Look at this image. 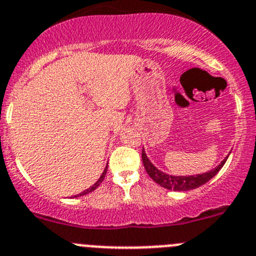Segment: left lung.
Returning <instances> with one entry per match:
<instances>
[{
	"instance_id": "obj_1",
	"label": "left lung",
	"mask_w": 256,
	"mask_h": 256,
	"mask_svg": "<svg viewBox=\"0 0 256 256\" xmlns=\"http://www.w3.org/2000/svg\"><path fill=\"white\" fill-rule=\"evenodd\" d=\"M142 163H144V166H145V170H146V173L149 174V176L154 180V182H156L158 184L166 188V190H180V192H183V190H194V188L200 187L202 184L208 182L210 179L214 178V176L218 173L220 169H221L222 166H224V164L226 163L228 156H226L225 160H222L218 166H216V168L212 169V170L207 172V173L198 174V176H169V174H166L163 173V172H160L159 169H156L152 163H150L146 154H145L144 149H142Z\"/></svg>"
}]
</instances>
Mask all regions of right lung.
I'll use <instances>...</instances> for the list:
<instances>
[{
  "label": "right lung",
  "instance_id": "add662e5",
  "mask_svg": "<svg viewBox=\"0 0 256 256\" xmlns=\"http://www.w3.org/2000/svg\"><path fill=\"white\" fill-rule=\"evenodd\" d=\"M106 172H107V168L104 169V173H102L101 178H100L98 180H97V182H96L92 186V187H90V188H88V190H86L84 192H82V193H80V194H78V196H84V194H87V193H90V192H92V190H94L96 188H97V187H98L100 184H101V183H102V180H104V176H106ZM76 197H77V196H76Z\"/></svg>",
  "mask_w": 256,
  "mask_h": 256
}]
</instances>
